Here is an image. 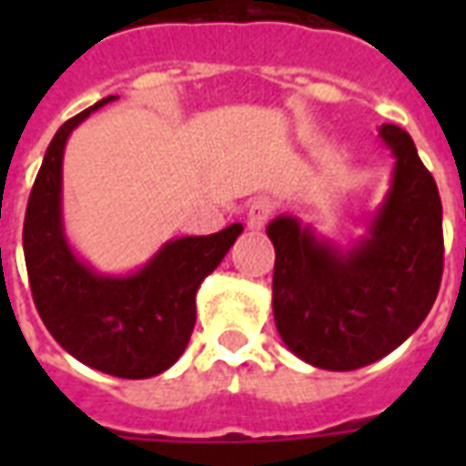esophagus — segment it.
Here are the masks:
<instances>
[{"instance_id":"34e87169","label":"esophagus","mask_w":466,"mask_h":466,"mask_svg":"<svg viewBox=\"0 0 466 466\" xmlns=\"http://www.w3.org/2000/svg\"><path fill=\"white\" fill-rule=\"evenodd\" d=\"M272 212L274 204L269 202V199H264V197L254 199V202L249 204V209H247V227L254 229V232H259V229H264V224L269 222Z\"/></svg>"}]
</instances>
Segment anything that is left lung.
Instances as JSON below:
<instances>
[{"label":"left lung","instance_id":"obj_1","mask_svg":"<svg viewBox=\"0 0 466 466\" xmlns=\"http://www.w3.org/2000/svg\"><path fill=\"white\" fill-rule=\"evenodd\" d=\"M390 192L350 247L282 214L269 222L272 309L282 342L312 367L350 371L387 357L430 314L444 267L441 202L411 137L381 124Z\"/></svg>","mask_w":466,"mask_h":466}]
</instances>
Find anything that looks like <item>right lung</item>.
Masks as SVG:
<instances>
[{
	"mask_svg": "<svg viewBox=\"0 0 466 466\" xmlns=\"http://www.w3.org/2000/svg\"><path fill=\"white\" fill-rule=\"evenodd\" d=\"M106 96L59 127L36 174L25 217V262L36 312L75 360L122 380H147L182 357L197 322V289L242 234L169 239L142 269L99 274L82 262L62 222V162L69 134Z\"/></svg>",
	"mask_w": 466,
	"mask_h": 466,
	"instance_id": "right-lung-1",
	"label": "right lung"
}]
</instances>
